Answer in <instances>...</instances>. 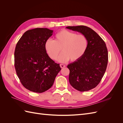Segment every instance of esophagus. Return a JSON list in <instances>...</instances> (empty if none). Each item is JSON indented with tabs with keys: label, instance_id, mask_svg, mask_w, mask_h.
<instances>
[{
	"label": "esophagus",
	"instance_id": "34e87169",
	"mask_svg": "<svg viewBox=\"0 0 123 123\" xmlns=\"http://www.w3.org/2000/svg\"><path fill=\"white\" fill-rule=\"evenodd\" d=\"M60 67H61L62 68L65 67L66 66L65 65H63V64H60Z\"/></svg>",
	"mask_w": 123,
	"mask_h": 123
}]
</instances>
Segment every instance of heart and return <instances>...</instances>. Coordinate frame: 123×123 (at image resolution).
<instances>
[{
    "label": "heart",
    "instance_id": "obj_1",
    "mask_svg": "<svg viewBox=\"0 0 123 123\" xmlns=\"http://www.w3.org/2000/svg\"><path fill=\"white\" fill-rule=\"evenodd\" d=\"M88 39L83 34L67 30H62L56 34L54 40L47 39L44 43V49L49 56L56 60L60 52L58 61L66 62L69 59L74 62L83 56L88 47Z\"/></svg>",
    "mask_w": 123,
    "mask_h": 123
}]
</instances>
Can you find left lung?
Segmentation results:
<instances>
[{"label": "left lung", "mask_w": 123, "mask_h": 123, "mask_svg": "<svg viewBox=\"0 0 123 123\" xmlns=\"http://www.w3.org/2000/svg\"><path fill=\"white\" fill-rule=\"evenodd\" d=\"M66 28L81 33L88 39L85 53L67 67L71 85L78 91H89L97 86L105 73L108 61L106 43L94 31L86 26H69Z\"/></svg>", "instance_id": "1"}]
</instances>
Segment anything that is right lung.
Returning a JSON list of instances; mask_svg holds the SVG:
<instances>
[{
  "label": "right lung",
  "mask_w": 123,
  "mask_h": 123,
  "mask_svg": "<svg viewBox=\"0 0 123 123\" xmlns=\"http://www.w3.org/2000/svg\"><path fill=\"white\" fill-rule=\"evenodd\" d=\"M53 32L47 28L30 30L16 44L15 68L22 85L31 91L42 93L48 90L61 70L59 64L50 58L44 49V43Z\"/></svg>",
  "instance_id": "1"
}]
</instances>
